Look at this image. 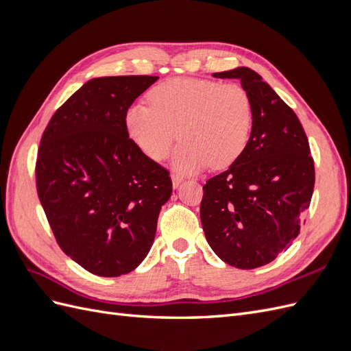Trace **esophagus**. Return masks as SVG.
<instances>
[{"label": "esophagus", "instance_id": "esophagus-1", "mask_svg": "<svg viewBox=\"0 0 351 351\" xmlns=\"http://www.w3.org/2000/svg\"><path fill=\"white\" fill-rule=\"evenodd\" d=\"M171 182H173V187H174V189H177L180 184H182L183 178L180 177V176H177V174H173V176H171Z\"/></svg>", "mask_w": 351, "mask_h": 351}]
</instances>
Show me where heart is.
I'll use <instances>...</instances> for the list:
<instances>
[{
	"label": "heart",
	"instance_id": "1",
	"mask_svg": "<svg viewBox=\"0 0 351 351\" xmlns=\"http://www.w3.org/2000/svg\"><path fill=\"white\" fill-rule=\"evenodd\" d=\"M149 105L132 104L124 114L133 143L154 161L177 147L171 165L193 174L209 164L227 168L246 151L253 129V102L240 84L214 80L171 79L147 93Z\"/></svg>",
	"mask_w": 351,
	"mask_h": 351
}]
</instances>
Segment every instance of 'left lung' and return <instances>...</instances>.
Segmentation results:
<instances>
[{
  "label": "left lung",
  "mask_w": 351,
  "mask_h": 351,
  "mask_svg": "<svg viewBox=\"0 0 351 351\" xmlns=\"http://www.w3.org/2000/svg\"><path fill=\"white\" fill-rule=\"evenodd\" d=\"M237 79L253 102L246 151L204 186L200 221L210 249L240 269L259 268L291 246L309 208L315 167L294 111L249 67L212 74Z\"/></svg>",
  "instance_id": "1"
}]
</instances>
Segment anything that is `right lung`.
<instances>
[{
    "mask_svg": "<svg viewBox=\"0 0 351 351\" xmlns=\"http://www.w3.org/2000/svg\"><path fill=\"white\" fill-rule=\"evenodd\" d=\"M156 76L95 77L52 115L42 134L36 187L57 243L99 277L136 269L149 253L168 171L125 130V110Z\"/></svg>",
    "mask_w": 351,
    "mask_h": 351,
    "instance_id": "right-lung-1",
    "label": "right lung"
}]
</instances>
